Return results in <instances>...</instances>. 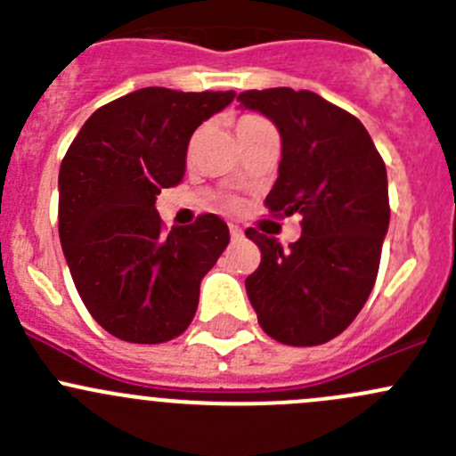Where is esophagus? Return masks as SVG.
I'll use <instances>...</instances> for the list:
<instances>
[{
    "label": "esophagus",
    "mask_w": 456,
    "mask_h": 456,
    "mask_svg": "<svg viewBox=\"0 0 456 456\" xmlns=\"http://www.w3.org/2000/svg\"><path fill=\"white\" fill-rule=\"evenodd\" d=\"M229 233H232V240H240L242 238V229L238 224H229Z\"/></svg>",
    "instance_id": "34e87169"
}]
</instances>
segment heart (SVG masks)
Instances as JSON below:
<instances>
[{"label":"heart","mask_w":456,"mask_h":456,"mask_svg":"<svg viewBox=\"0 0 456 456\" xmlns=\"http://www.w3.org/2000/svg\"><path fill=\"white\" fill-rule=\"evenodd\" d=\"M256 123H265V118L256 117V114H245V117H240V121H238L236 130H240V127H247V126H256Z\"/></svg>","instance_id":"heart-1"}]
</instances>
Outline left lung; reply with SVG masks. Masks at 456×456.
I'll use <instances>...</instances> for the list:
<instances>
[{
	"label": "left lung",
	"mask_w": 456,
	"mask_h": 456,
	"mask_svg": "<svg viewBox=\"0 0 456 456\" xmlns=\"http://www.w3.org/2000/svg\"><path fill=\"white\" fill-rule=\"evenodd\" d=\"M238 101L271 118L282 139L266 209L302 216L289 249L247 229L262 254L247 296L269 338L317 346L348 329L375 287L390 220L386 165L360 118L315 92L269 87Z\"/></svg>",
	"instance_id": "1"
}]
</instances>
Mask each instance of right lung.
I'll return each mask as SVG.
<instances>
[{
    "label": "right lung",
    "mask_w": 456,
    "mask_h": 456,
    "mask_svg": "<svg viewBox=\"0 0 456 456\" xmlns=\"http://www.w3.org/2000/svg\"><path fill=\"white\" fill-rule=\"evenodd\" d=\"M236 92L142 87L101 105L59 169V238L90 315L123 342L178 338L200 280L229 245L216 214L163 232L154 202L185 176L187 145Z\"/></svg>",
    "instance_id": "obj_1"
}]
</instances>
